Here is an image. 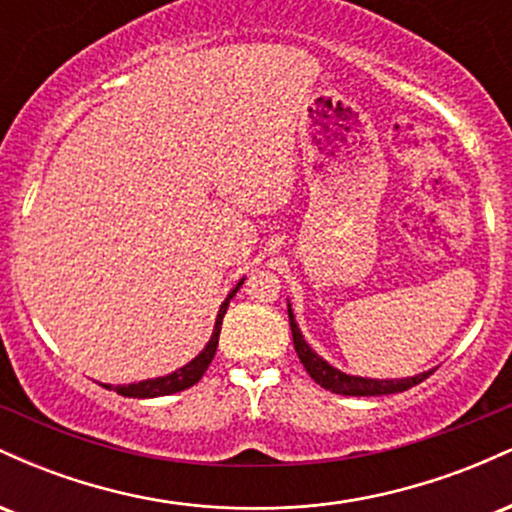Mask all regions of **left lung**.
Wrapping results in <instances>:
<instances>
[{"label": "left lung", "instance_id": "obj_1", "mask_svg": "<svg viewBox=\"0 0 512 512\" xmlns=\"http://www.w3.org/2000/svg\"><path fill=\"white\" fill-rule=\"evenodd\" d=\"M289 325H291V334H293V346H296V354L301 358L303 368L308 370L310 378L315 380L317 385L325 387V390L337 392V395H349V397H378V395H395V392H404L409 387L424 383L428 373L414 375V378H402V380H370V378H356V375H346L342 370L332 368L330 363L322 361L320 356L305 344L301 330H298L296 320H293V313L289 308Z\"/></svg>", "mask_w": 512, "mask_h": 512}]
</instances>
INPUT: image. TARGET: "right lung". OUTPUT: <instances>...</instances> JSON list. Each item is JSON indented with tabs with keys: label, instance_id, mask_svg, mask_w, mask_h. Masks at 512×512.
<instances>
[{
	"label": "right lung",
	"instance_id": "obj_1",
	"mask_svg": "<svg viewBox=\"0 0 512 512\" xmlns=\"http://www.w3.org/2000/svg\"><path fill=\"white\" fill-rule=\"evenodd\" d=\"M240 286H243V281H238L236 289L228 293V298L223 301L221 310H219V317H216L214 334H211L209 344L204 346V351L195 358V361H190L187 366H182L180 370H175V373L166 375V378L144 380V383H132V385H117L115 387L117 395H122V397H163V395H173V392H182V390H187V387L199 383V380H202V375L207 373L211 358H214V354H216V346H219L221 320H223V315H226L228 303H231V298L236 296ZM105 387L110 390V385H105Z\"/></svg>",
	"mask_w": 512,
	"mask_h": 512
}]
</instances>
